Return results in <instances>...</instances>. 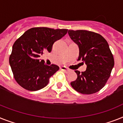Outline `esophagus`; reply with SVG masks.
<instances>
[{"label":"esophagus","instance_id":"esophagus-1","mask_svg":"<svg viewBox=\"0 0 123 123\" xmlns=\"http://www.w3.org/2000/svg\"><path fill=\"white\" fill-rule=\"evenodd\" d=\"M60 69H61V70H62L64 71V72H68V71L69 70L66 67H61Z\"/></svg>","mask_w":123,"mask_h":123}]
</instances>
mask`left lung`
<instances>
[{
  "instance_id": "obj_1",
  "label": "left lung",
  "mask_w": 123,
  "mask_h": 123,
  "mask_svg": "<svg viewBox=\"0 0 123 123\" xmlns=\"http://www.w3.org/2000/svg\"><path fill=\"white\" fill-rule=\"evenodd\" d=\"M69 36L79 48L78 61L87 65L85 72H75L77 78L70 83L76 91L92 94L102 89L111 76L114 60L107 41L100 34L86 30H68Z\"/></svg>"
}]
</instances>
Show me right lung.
<instances>
[{
  "label": "right lung",
  "mask_w": 123,
  "mask_h": 123,
  "mask_svg": "<svg viewBox=\"0 0 123 123\" xmlns=\"http://www.w3.org/2000/svg\"><path fill=\"white\" fill-rule=\"evenodd\" d=\"M67 29L37 27L28 29L13 44L9 63L19 86L29 91L47 86L49 78L58 70L56 65L48 66L39 58L44 51L51 52L52 46L67 33Z\"/></svg>",
  "instance_id": "1"
}]
</instances>
